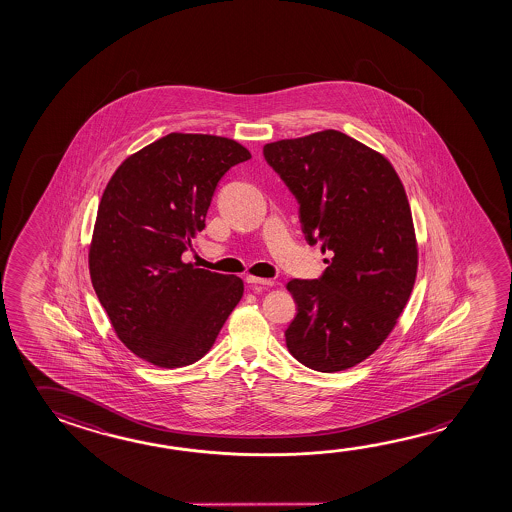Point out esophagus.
Wrapping results in <instances>:
<instances>
[{"instance_id":"obj_1","label":"esophagus","mask_w":512,"mask_h":512,"mask_svg":"<svg viewBox=\"0 0 512 512\" xmlns=\"http://www.w3.org/2000/svg\"><path fill=\"white\" fill-rule=\"evenodd\" d=\"M246 282L252 285H268V287L275 285V280H271V278L253 277V275H248Z\"/></svg>"}]
</instances>
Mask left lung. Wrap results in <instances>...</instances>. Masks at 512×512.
Listing matches in <instances>:
<instances>
[{"label": "left lung", "mask_w": 512, "mask_h": 512, "mask_svg": "<svg viewBox=\"0 0 512 512\" xmlns=\"http://www.w3.org/2000/svg\"><path fill=\"white\" fill-rule=\"evenodd\" d=\"M300 202L303 232L321 243L319 280H291L298 314L285 330L296 361L321 373L377 352L411 298L418 241L402 180L380 151L337 130L264 146Z\"/></svg>", "instance_id": "left-lung-1"}]
</instances>
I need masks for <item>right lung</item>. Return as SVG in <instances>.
Instances as JSON below:
<instances>
[{
  "mask_svg": "<svg viewBox=\"0 0 512 512\" xmlns=\"http://www.w3.org/2000/svg\"><path fill=\"white\" fill-rule=\"evenodd\" d=\"M252 153L228 137L173 134L126 157L101 196L89 273L130 352L182 368L209 352L243 298V280L184 262L219 178Z\"/></svg>",
  "mask_w": 512,
  "mask_h": 512,
  "instance_id": "obj_1",
  "label": "right lung"
}]
</instances>
